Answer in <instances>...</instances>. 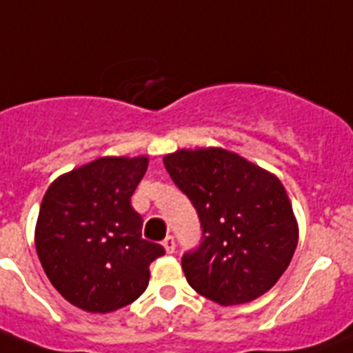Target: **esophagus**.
I'll list each match as a JSON object with an SVG mask.
<instances>
[{
  "label": "esophagus",
  "mask_w": 353,
  "mask_h": 353,
  "mask_svg": "<svg viewBox=\"0 0 353 353\" xmlns=\"http://www.w3.org/2000/svg\"><path fill=\"white\" fill-rule=\"evenodd\" d=\"M161 244H163V248H165V251H167L168 254H172L174 251H176V241H174V236H172V235H168L167 239L161 242Z\"/></svg>",
  "instance_id": "obj_1"
}]
</instances>
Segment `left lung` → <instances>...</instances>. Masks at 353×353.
Instances as JSON below:
<instances>
[{
	"label": "left lung",
	"mask_w": 353,
	"mask_h": 353,
	"mask_svg": "<svg viewBox=\"0 0 353 353\" xmlns=\"http://www.w3.org/2000/svg\"><path fill=\"white\" fill-rule=\"evenodd\" d=\"M163 163L194 204L203 230L201 244L181 259L192 289L226 307L268 292L298 244L280 179L224 149L177 150Z\"/></svg>",
	"instance_id": "1"
}]
</instances>
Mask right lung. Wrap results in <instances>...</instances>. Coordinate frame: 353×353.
Segmentation results:
<instances>
[{
    "label": "right lung",
    "instance_id": "1",
    "mask_svg": "<svg viewBox=\"0 0 353 353\" xmlns=\"http://www.w3.org/2000/svg\"><path fill=\"white\" fill-rule=\"evenodd\" d=\"M147 158H100L50 185L35 250L52 285L88 312H112L140 298L163 245L141 239L131 197Z\"/></svg>",
    "mask_w": 353,
    "mask_h": 353
}]
</instances>
